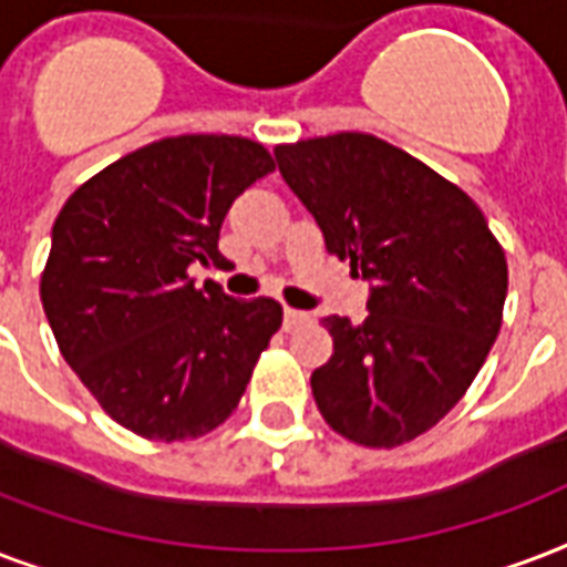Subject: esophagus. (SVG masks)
<instances>
[{
	"label": "esophagus",
	"mask_w": 567,
	"mask_h": 567,
	"mask_svg": "<svg viewBox=\"0 0 567 567\" xmlns=\"http://www.w3.org/2000/svg\"><path fill=\"white\" fill-rule=\"evenodd\" d=\"M307 319H310V316L307 313H301V310H292V307H284V328H298V324L301 322H307Z\"/></svg>",
	"instance_id": "esophagus-1"
}]
</instances>
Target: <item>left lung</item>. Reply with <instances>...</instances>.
Segmentation results:
<instances>
[{"mask_svg": "<svg viewBox=\"0 0 567 567\" xmlns=\"http://www.w3.org/2000/svg\"><path fill=\"white\" fill-rule=\"evenodd\" d=\"M280 177L328 254L370 284L367 319L328 316L319 414L363 446H399L450 414L497 340L506 254L462 188L375 135L280 144Z\"/></svg>", "mask_w": 567, "mask_h": 567, "instance_id": "1", "label": "left lung"}]
</instances>
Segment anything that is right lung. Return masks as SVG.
<instances>
[{
    "instance_id": "add662e5",
    "label": "right lung",
    "mask_w": 567,
    "mask_h": 567,
    "mask_svg": "<svg viewBox=\"0 0 567 567\" xmlns=\"http://www.w3.org/2000/svg\"><path fill=\"white\" fill-rule=\"evenodd\" d=\"M275 171L239 135L162 138L79 186L52 224L43 313L103 411L151 441H188L230 414L284 322L186 271L218 260L227 209Z\"/></svg>"
}]
</instances>
